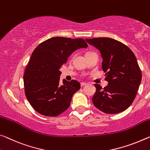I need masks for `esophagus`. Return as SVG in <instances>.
Listing matches in <instances>:
<instances>
[{"label":"esophagus","instance_id":"obj_1","mask_svg":"<svg viewBox=\"0 0 150 150\" xmlns=\"http://www.w3.org/2000/svg\"><path fill=\"white\" fill-rule=\"evenodd\" d=\"M87 85L86 83H83V82L81 83V87H83V86H85V85Z\"/></svg>","mask_w":150,"mask_h":150}]
</instances>
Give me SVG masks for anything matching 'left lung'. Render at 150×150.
<instances>
[{
  "label": "left lung",
  "mask_w": 150,
  "mask_h": 150,
  "mask_svg": "<svg viewBox=\"0 0 150 150\" xmlns=\"http://www.w3.org/2000/svg\"><path fill=\"white\" fill-rule=\"evenodd\" d=\"M85 41L100 51L102 69L108 82L104 89L95 84L96 92L93 103L105 113L122 112L133 103L142 81V72L135 54L126 45L111 38Z\"/></svg>",
  "instance_id": "left-lung-1"
}]
</instances>
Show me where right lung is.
<instances>
[{
    "label": "right lung",
    "mask_w": 150,
    "mask_h": 150,
    "mask_svg": "<svg viewBox=\"0 0 150 150\" xmlns=\"http://www.w3.org/2000/svg\"><path fill=\"white\" fill-rule=\"evenodd\" d=\"M87 47L83 39L57 37L42 42L34 50L23 79L26 97L38 113L55 117L68 109L81 85L75 80L65 79L60 83V69L73 52Z\"/></svg>",
    "instance_id": "right-lung-1"
}]
</instances>
